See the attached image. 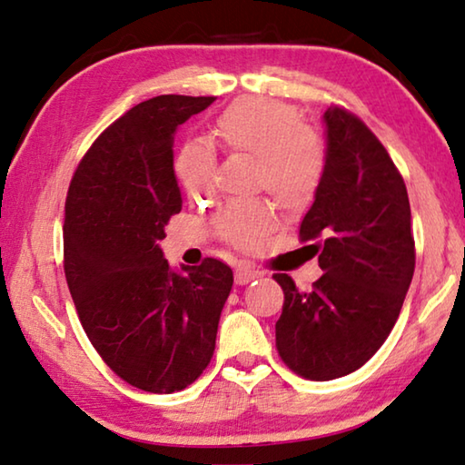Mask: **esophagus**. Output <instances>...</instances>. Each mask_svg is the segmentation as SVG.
<instances>
[{"mask_svg": "<svg viewBox=\"0 0 465 465\" xmlns=\"http://www.w3.org/2000/svg\"><path fill=\"white\" fill-rule=\"evenodd\" d=\"M257 278H262V273L255 272V270H251V267L241 265V267H237V270H234V282H237L239 286H245V283L253 282Z\"/></svg>", "mask_w": 465, "mask_h": 465, "instance_id": "1", "label": "esophagus"}]
</instances>
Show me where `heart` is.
I'll return each mask as SVG.
<instances>
[{
  "label": "heart",
  "mask_w": 465,
  "mask_h": 465,
  "mask_svg": "<svg viewBox=\"0 0 465 465\" xmlns=\"http://www.w3.org/2000/svg\"><path fill=\"white\" fill-rule=\"evenodd\" d=\"M214 134L228 153L255 157V185H263L280 206L296 210L312 200L324 154L319 138L302 126L296 108L267 97H249L220 114ZM173 167L190 198H206L214 192L216 157L206 141L185 143ZM272 224L273 210L259 198L228 202L214 216L220 237L242 249L257 247Z\"/></svg>",
  "instance_id": "b5f03b06"
}]
</instances>
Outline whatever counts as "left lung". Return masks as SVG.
I'll use <instances>...</instances> for the list:
<instances>
[{
	"label": "left lung",
	"mask_w": 465,
	"mask_h": 465,
	"mask_svg": "<svg viewBox=\"0 0 465 465\" xmlns=\"http://www.w3.org/2000/svg\"><path fill=\"white\" fill-rule=\"evenodd\" d=\"M327 157L311 210L300 223L324 272L312 292L288 273L275 322L282 360L302 378L347 376L384 345L414 273L411 203L402 175L363 122L331 105L322 116Z\"/></svg>",
	"instance_id": "obj_1"
}]
</instances>
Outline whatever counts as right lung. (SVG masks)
<instances>
[{
    "mask_svg": "<svg viewBox=\"0 0 465 465\" xmlns=\"http://www.w3.org/2000/svg\"><path fill=\"white\" fill-rule=\"evenodd\" d=\"M212 102L157 95L134 105L81 159L64 203V278L79 321L110 370L153 394L206 370L232 288L226 263L173 270L159 245L182 210L177 126Z\"/></svg>",
    "mask_w": 465,
    "mask_h": 465,
    "instance_id": "right-lung-1",
    "label": "right lung"
}]
</instances>
